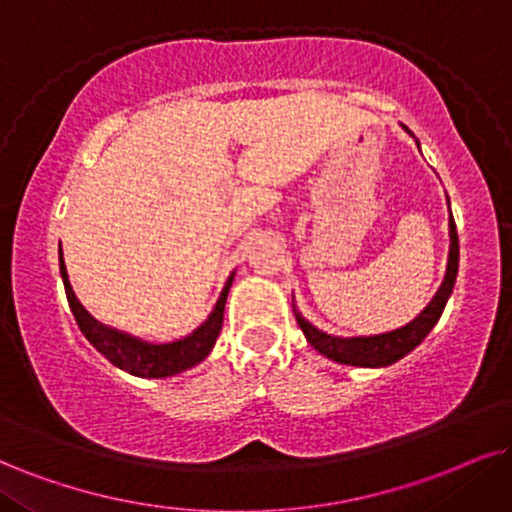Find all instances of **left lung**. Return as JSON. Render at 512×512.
I'll return each instance as SVG.
<instances>
[{
  "mask_svg": "<svg viewBox=\"0 0 512 512\" xmlns=\"http://www.w3.org/2000/svg\"><path fill=\"white\" fill-rule=\"evenodd\" d=\"M403 130L408 135H413L406 125ZM451 249H449V266H446V275L444 282H441L439 292L434 294V299L427 304L425 311H422L418 318L410 320L408 325L399 327V330H391L384 334H372V337H332V334L320 332L318 327H313L306 318H301L296 313V323H299L301 330H304L308 344L313 346L315 351H320L323 356L330 358V361L344 363V365H358V368H384V365L396 363L399 358L406 356L418 346L422 339L430 334V330L437 325V320L444 313L446 301L453 292V285H456V275H458V232H456V223H453L451 216Z\"/></svg>",
  "mask_w": 512,
  "mask_h": 512,
  "instance_id": "obj_1",
  "label": "left lung"
}]
</instances>
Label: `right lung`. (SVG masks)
I'll list each match as a JSON object with an SVG mask.
<instances>
[{"label":"right lung","mask_w":512,"mask_h":512,"mask_svg":"<svg viewBox=\"0 0 512 512\" xmlns=\"http://www.w3.org/2000/svg\"><path fill=\"white\" fill-rule=\"evenodd\" d=\"M59 268L63 277V287H66L68 306H71L80 332L85 334L87 342L102 353L104 358H109L116 368L130 372V375H137V377L178 375V372L204 361L208 351H211L213 344H216L220 327H223V311H225L227 292H230V285H232V275L230 280L225 282V289L220 292L218 304L213 308V313L208 315L204 325L197 327L189 337L178 339V342L149 344L137 337H130V334H123L118 330H111V327H106L102 323H97V320L82 308L80 301L75 299L71 282H68L66 266H63L61 251H59Z\"/></svg>","instance_id":"obj_1"}]
</instances>
